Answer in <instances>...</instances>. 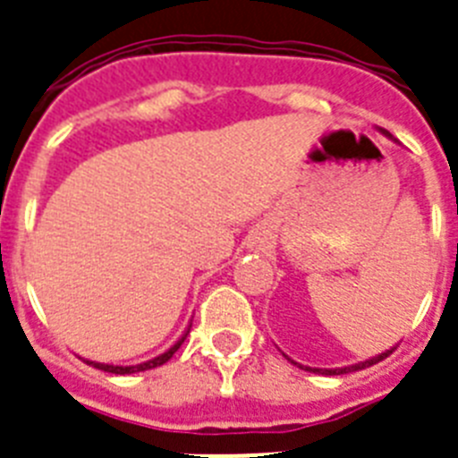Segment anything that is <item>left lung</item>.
<instances>
[{"label":"left lung","instance_id":"obj_1","mask_svg":"<svg viewBox=\"0 0 458 458\" xmlns=\"http://www.w3.org/2000/svg\"><path fill=\"white\" fill-rule=\"evenodd\" d=\"M393 352H394V349H390V352L381 353V356L369 358V360H365V362H358V365H352V368H342V369H310V372H321V374H347V372H356V369H365V368H369V365H377V362H381L383 358H388Z\"/></svg>","mask_w":458,"mask_h":458}]
</instances>
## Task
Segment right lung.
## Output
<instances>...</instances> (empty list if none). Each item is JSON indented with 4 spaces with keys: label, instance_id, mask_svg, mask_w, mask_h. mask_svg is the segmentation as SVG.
Listing matches in <instances>:
<instances>
[{
    "label": "right lung",
    "instance_id": "right-lung-1",
    "mask_svg": "<svg viewBox=\"0 0 458 458\" xmlns=\"http://www.w3.org/2000/svg\"><path fill=\"white\" fill-rule=\"evenodd\" d=\"M184 337H187V335H184ZM184 337H182V340L178 342V344H173V347L168 349L166 353H162V356L152 358V360H148V362H141V365H131V368H118V365H102V362H90V360H86V362H89V365H93V368L105 369V372H111V374H134V372H146V369L159 368V365H164V362H166V360H171L173 353L178 352L180 344H182V342H184Z\"/></svg>",
    "mask_w": 458,
    "mask_h": 458
}]
</instances>
